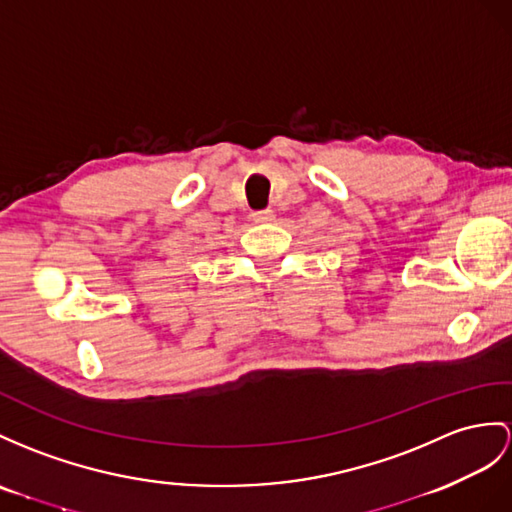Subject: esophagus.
<instances>
[{
	"label": "esophagus",
	"mask_w": 512,
	"mask_h": 512,
	"mask_svg": "<svg viewBox=\"0 0 512 512\" xmlns=\"http://www.w3.org/2000/svg\"><path fill=\"white\" fill-rule=\"evenodd\" d=\"M254 221L256 223H267L273 219V210L271 208H265V210H256V213H252Z\"/></svg>",
	"instance_id": "esophagus-1"
}]
</instances>
